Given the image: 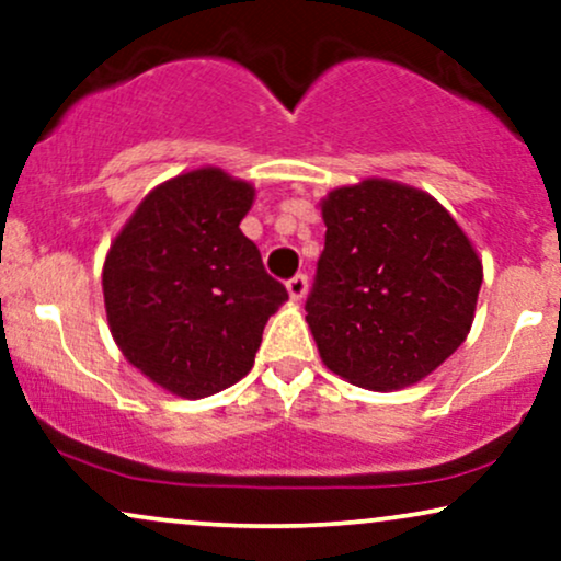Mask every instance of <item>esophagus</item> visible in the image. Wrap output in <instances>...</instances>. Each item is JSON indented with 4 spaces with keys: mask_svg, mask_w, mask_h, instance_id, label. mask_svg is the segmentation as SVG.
<instances>
[{
    "mask_svg": "<svg viewBox=\"0 0 561 561\" xmlns=\"http://www.w3.org/2000/svg\"><path fill=\"white\" fill-rule=\"evenodd\" d=\"M286 288H288V296H291L294 301H301V299H305V294H307V275L296 273L294 278L286 283Z\"/></svg>",
    "mask_w": 561,
    "mask_h": 561,
    "instance_id": "1",
    "label": "esophagus"
}]
</instances>
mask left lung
<instances>
[{"instance_id":"1","label":"left lung","mask_w":561,"mask_h":561,"mask_svg":"<svg viewBox=\"0 0 561 561\" xmlns=\"http://www.w3.org/2000/svg\"><path fill=\"white\" fill-rule=\"evenodd\" d=\"M322 220L305 305L322 362L373 391L417 383L472 325L483 265L470 239L425 191L378 178L331 191Z\"/></svg>"}]
</instances>
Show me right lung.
Listing matches in <instances>:
<instances>
[{"label": "right lung", "instance_id": "1", "mask_svg": "<svg viewBox=\"0 0 561 561\" xmlns=\"http://www.w3.org/2000/svg\"><path fill=\"white\" fill-rule=\"evenodd\" d=\"M252 199L254 188L222 170H191L138 204L104 260L117 346L178 397H213L241 380L288 299L239 228Z\"/></svg>", "mask_w": 561, "mask_h": 561}]
</instances>
